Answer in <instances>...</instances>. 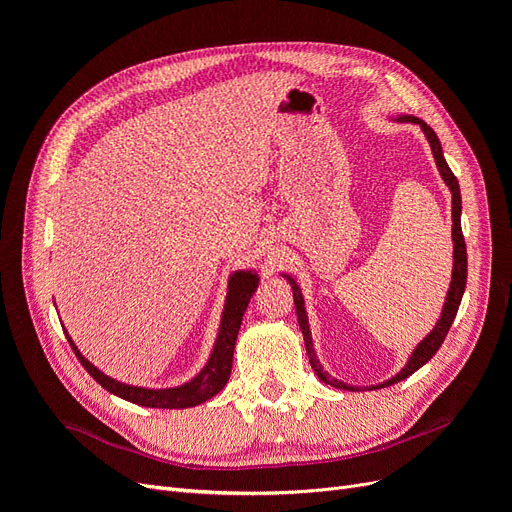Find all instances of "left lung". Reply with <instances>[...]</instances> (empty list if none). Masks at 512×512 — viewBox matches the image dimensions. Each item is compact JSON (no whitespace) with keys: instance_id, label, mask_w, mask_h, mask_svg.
Wrapping results in <instances>:
<instances>
[{"instance_id":"left-lung-1","label":"left lung","mask_w":512,"mask_h":512,"mask_svg":"<svg viewBox=\"0 0 512 512\" xmlns=\"http://www.w3.org/2000/svg\"><path fill=\"white\" fill-rule=\"evenodd\" d=\"M399 121H406V123H418V126L423 128L427 141L431 145V151H433V158H436V164H438V170L440 175L444 179V183L448 185V190H451L453 194V241H455V254H453V282H451V288H448V294H446V303H444V309H442V316L438 320L436 327H433V331L423 339L421 344L416 346V350L412 352L408 365L399 371V374L391 380H386L382 384H376L371 386V389H384V386H391L395 382H401L406 380L408 376H412L416 369H421L433 354L438 352V348L442 346L444 337L448 333V329H451V324L457 316V309H459V303H461V297H463V290H466V280H468V252H466V241H463V232H461V192H459V183H457V177L453 175V170L448 168L446 160H444V153H442V147H440V141L436 132H433L425 121H421L418 117H410V115H404L399 117ZM286 280L290 282L292 286V297H294V307H297V318H299V327H301V333H303V339H305V350H307V356H309V365H312V369L316 371V376L327 382L331 386H337V389H346V391H359V386H348L344 382H339L335 378H329L327 374L322 371V365L318 363L316 359V352H314V344H312V333H309V324H307V316H305V305H303V297H301V290L297 286V282L292 280L290 275H284Z\"/></svg>"}]
</instances>
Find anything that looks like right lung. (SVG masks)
<instances>
[{
  "mask_svg": "<svg viewBox=\"0 0 512 512\" xmlns=\"http://www.w3.org/2000/svg\"><path fill=\"white\" fill-rule=\"evenodd\" d=\"M256 286H258V277L250 271H239L230 277L222 327H220L218 342H215L211 359L192 382L177 386V389L151 391V389H138V386L121 384L113 378L104 376L100 369L91 365L85 356L76 350L70 335H68V342L76 354V359H79L81 365L87 369V374L108 393H113L121 399L132 401V404L145 406V408H192V406H198V404H203V401L211 399L215 393H220L224 389V384L228 382L230 369H232V354H235L237 333H239L247 303H250Z\"/></svg>",
  "mask_w": 512,
  "mask_h": 512,
  "instance_id": "right-lung-1",
  "label": "right lung"
}]
</instances>
